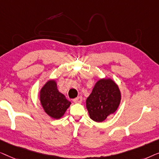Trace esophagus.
Wrapping results in <instances>:
<instances>
[{"mask_svg":"<svg viewBox=\"0 0 159 159\" xmlns=\"http://www.w3.org/2000/svg\"><path fill=\"white\" fill-rule=\"evenodd\" d=\"M83 101V99H82V97H78L77 98H75V99H73V102L74 103H76V104H80V103L82 102Z\"/></svg>","mask_w":159,"mask_h":159,"instance_id":"esophagus-1","label":"esophagus"}]
</instances>
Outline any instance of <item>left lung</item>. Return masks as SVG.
I'll use <instances>...</instances> for the list:
<instances>
[{"label": "left lung", "instance_id": "left-lung-1", "mask_svg": "<svg viewBox=\"0 0 159 159\" xmlns=\"http://www.w3.org/2000/svg\"><path fill=\"white\" fill-rule=\"evenodd\" d=\"M121 101V91L110 78L100 79L86 99V109L93 121L102 122L117 110Z\"/></svg>", "mask_w": 159, "mask_h": 159}]
</instances>
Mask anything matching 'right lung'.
<instances>
[{"label": "right lung", "mask_w": 159, "mask_h": 159, "mask_svg": "<svg viewBox=\"0 0 159 159\" xmlns=\"http://www.w3.org/2000/svg\"><path fill=\"white\" fill-rule=\"evenodd\" d=\"M39 101L47 115L53 119H60L63 117L70 102L57 89L55 79L48 80L39 91Z\"/></svg>", "instance_id": "1"}]
</instances>
